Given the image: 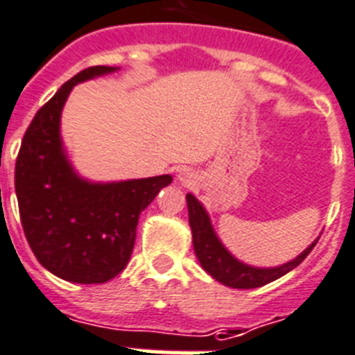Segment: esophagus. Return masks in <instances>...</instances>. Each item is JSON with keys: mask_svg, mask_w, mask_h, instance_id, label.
Returning a JSON list of instances; mask_svg holds the SVG:
<instances>
[{"mask_svg": "<svg viewBox=\"0 0 355 355\" xmlns=\"http://www.w3.org/2000/svg\"><path fill=\"white\" fill-rule=\"evenodd\" d=\"M178 181H180L181 184H184V187H189V184H192L193 181H196V175H193V172L190 171V168H183V171H180V174H178Z\"/></svg>", "mask_w": 355, "mask_h": 355, "instance_id": "34e87169", "label": "esophagus"}]
</instances>
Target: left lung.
<instances>
[{"label": "left lung", "instance_id": "left-lung-1", "mask_svg": "<svg viewBox=\"0 0 355 355\" xmlns=\"http://www.w3.org/2000/svg\"><path fill=\"white\" fill-rule=\"evenodd\" d=\"M187 205H189V223L190 228H192L193 250H196V255H198L202 269L217 282L228 287H235V289H255V287H262L269 282L284 277L286 272L304 262L305 257L313 251L318 242L316 239L304 253H300L295 260H291L284 266L253 268V266H248L235 259L223 246V242L217 239L214 228H211L207 210L202 208L201 202L193 198L192 193H187Z\"/></svg>", "mask_w": 355, "mask_h": 355}]
</instances>
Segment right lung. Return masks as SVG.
Listing matches in <instances>:
<instances>
[{"label": "right lung", "instance_id": "obj_1", "mask_svg": "<svg viewBox=\"0 0 355 355\" xmlns=\"http://www.w3.org/2000/svg\"><path fill=\"white\" fill-rule=\"evenodd\" d=\"M91 66L62 84L39 109L16 159L23 232L42 268L75 284H104L122 271L135 248L141 211L171 175L89 183L75 174L60 141V111L75 84L111 73Z\"/></svg>", "mask_w": 355, "mask_h": 355}]
</instances>
